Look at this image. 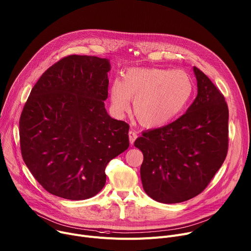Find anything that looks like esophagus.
<instances>
[{
  "label": "esophagus",
  "instance_id": "1",
  "mask_svg": "<svg viewBox=\"0 0 251 251\" xmlns=\"http://www.w3.org/2000/svg\"><path fill=\"white\" fill-rule=\"evenodd\" d=\"M128 137H129V143H130V145H132V144L134 143V141L136 140L137 132H136L135 130H133V129L129 130V131H128Z\"/></svg>",
  "mask_w": 251,
  "mask_h": 251
}]
</instances>
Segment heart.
<instances>
[{
  "label": "heart",
  "mask_w": 251,
  "mask_h": 251,
  "mask_svg": "<svg viewBox=\"0 0 251 251\" xmlns=\"http://www.w3.org/2000/svg\"><path fill=\"white\" fill-rule=\"evenodd\" d=\"M193 94V81L182 70L130 68L123 78L113 80L109 89L110 106L122 117L133 102L134 116L145 127H159L176 119Z\"/></svg>",
  "instance_id": "heart-1"
}]
</instances>
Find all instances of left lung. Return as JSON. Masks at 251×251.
<instances>
[{"label":"left lung","mask_w":251,"mask_h":251,"mask_svg":"<svg viewBox=\"0 0 251 251\" xmlns=\"http://www.w3.org/2000/svg\"><path fill=\"white\" fill-rule=\"evenodd\" d=\"M198 96L176 121L143 132L134 147L144 154L145 191L162 203H178L202 192L228 151V107L214 83L197 67Z\"/></svg>","instance_id":"obj_1"}]
</instances>
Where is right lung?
Segmentation results:
<instances>
[{
  "mask_svg": "<svg viewBox=\"0 0 251 251\" xmlns=\"http://www.w3.org/2000/svg\"><path fill=\"white\" fill-rule=\"evenodd\" d=\"M108 60L70 54L39 78L22 110L20 146L37 181L66 200L95 197L105 166L129 147V126L104 108Z\"/></svg>",
  "mask_w": 251,
  "mask_h": 251,
  "instance_id": "right-lung-1",
  "label": "right lung"
}]
</instances>
